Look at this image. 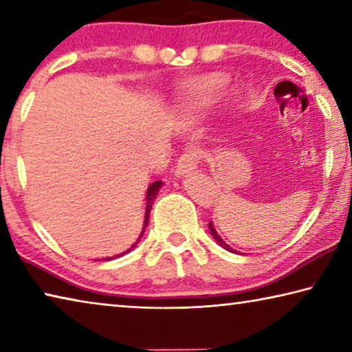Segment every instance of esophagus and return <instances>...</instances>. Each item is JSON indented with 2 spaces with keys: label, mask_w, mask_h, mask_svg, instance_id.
Listing matches in <instances>:
<instances>
[{
  "label": "esophagus",
  "mask_w": 352,
  "mask_h": 352,
  "mask_svg": "<svg viewBox=\"0 0 352 352\" xmlns=\"http://www.w3.org/2000/svg\"><path fill=\"white\" fill-rule=\"evenodd\" d=\"M200 160H201V152L199 148H194V147L186 148V151L182 153L180 160H178L175 175L183 177L189 174V172H192L195 168H197Z\"/></svg>",
  "instance_id": "1"
}]
</instances>
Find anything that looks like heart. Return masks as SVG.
<instances>
[{
  "label": "heart",
  "mask_w": 352,
  "mask_h": 352,
  "mask_svg": "<svg viewBox=\"0 0 352 352\" xmlns=\"http://www.w3.org/2000/svg\"><path fill=\"white\" fill-rule=\"evenodd\" d=\"M223 85H225V79H222L220 76H208L205 79H201L195 83L194 90L200 93L201 96L210 98L212 94H216L222 90Z\"/></svg>",
  "instance_id": "obj_1"
}]
</instances>
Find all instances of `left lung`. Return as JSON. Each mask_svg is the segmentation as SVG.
Instances as JSON below:
<instances>
[{
	"mask_svg": "<svg viewBox=\"0 0 352 352\" xmlns=\"http://www.w3.org/2000/svg\"><path fill=\"white\" fill-rule=\"evenodd\" d=\"M210 230H211V234L214 236V239H216L217 241V243H219V245H222L225 250H228V252H231V253H234V250L233 248H231L230 245H228V243H225L223 241H222V237H220L219 234H217V231L216 230H214V226H212V222H210Z\"/></svg>",
	"mask_w": 352,
	"mask_h": 352,
	"instance_id": "obj_1",
	"label": "left lung"
}]
</instances>
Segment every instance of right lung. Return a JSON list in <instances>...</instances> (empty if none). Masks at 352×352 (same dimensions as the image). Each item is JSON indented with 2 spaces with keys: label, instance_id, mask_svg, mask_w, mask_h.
I'll return each mask as SVG.
<instances>
[{
  "label": "right lung",
  "instance_id": "add662e5",
  "mask_svg": "<svg viewBox=\"0 0 352 352\" xmlns=\"http://www.w3.org/2000/svg\"><path fill=\"white\" fill-rule=\"evenodd\" d=\"M163 186V183L162 182H153L151 186L147 188V195H146V216H144V225H142V231H141V234H140V237H138V241H136L132 247H130L127 252H124V253H121V254H118V256H124V254H127L130 250H133L135 247H136V243L140 242V239L142 237V234H144V231H146V228H147V223H148V214H151V210H152V205H153V200H155V197H157V194H158V190H160V188ZM111 258H105L104 261H110Z\"/></svg>",
  "mask_w": 352,
  "mask_h": 352
}]
</instances>
